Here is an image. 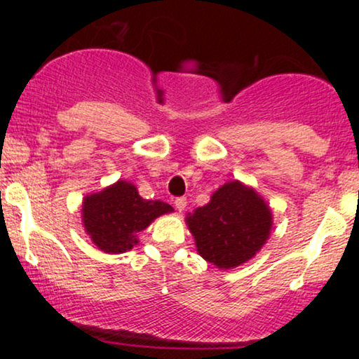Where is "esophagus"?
I'll use <instances>...</instances> for the list:
<instances>
[{
	"label": "esophagus",
	"instance_id": "1",
	"mask_svg": "<svg viewBox=\"0 0 359 359\" xmlns=\"http://www.w3.org/2000/svg\"><path fill=\"white\" fill-rule=\"evenodd\" d=\"M185 205H187V199H185V197H177V199H175V209H177V211L182 212L185 209Z\"/></svg>",
	"mask_w": 359,
	"mask_h": 359
}]
</instances>
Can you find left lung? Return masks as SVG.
Returning a JSON list of instances; mask_svg holds the SVG:
<instances>
[{
	"label": "left lung",
	"instance_id": "left-lung-1",
	"mask_svg": "<svg viewBox=\"0 0 359 359\" xmlns=\"http://www.w3.org/2000/svg\"><path fill=\"white\" fill-rule=\"evenodd\" d=\"M197 253L217 269L243 265L263 248L270 238L273 214L251 185L229 180L203 208L185 216Z\"/></svg>",
	"mask_w": 359,
	"mask_h": 359
}]
</instances>
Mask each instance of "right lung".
Returning <instances> with one entry per match:
<instances>
[{
	"mask_svg": "<svg viewBox=\"0 0 359 359\" xmlns=\"http://www.w3.org/2000/svg\"><path fill=\"white\" fill-rule=\"evenodd\" d=\"M174 211L162 201H147L137 185L116 180L82 199L81 219L90 241L109 255L126 253L138 245V234L156 217Z\"/></svg>",
	"mask_w": 359,
	"mask_h": 359,
	"instance_id": "right-lung-1",
	"label": "right lung"
}]
</instances>
